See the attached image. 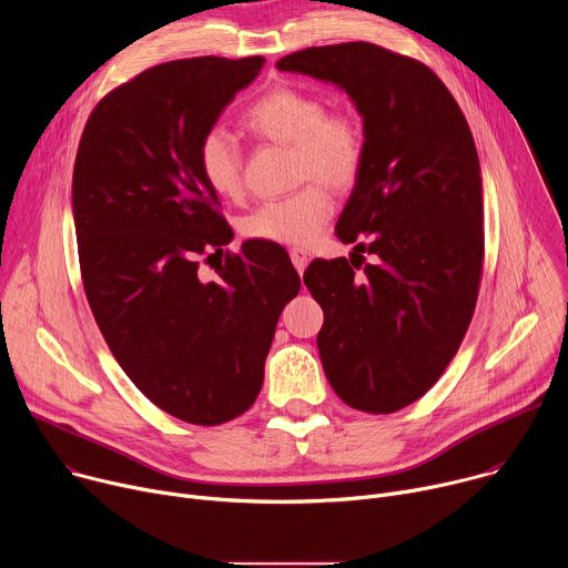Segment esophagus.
<instances>
[{"label":"esophagus","mask_w":568,"mask_h":568,"mask_svg":"<svg viewBox=\"0 0 568 568\" xmlns=\"http://www.w3.org/2000/svg\"><path fill=\"white\" fill-rule=\"evenodd\" d=\"M290 258H292L296 272L303 274L305 267H307V263H310V252H305V250H301V247H294V250H290Z\"/></svg>","instance_id":"34e87169"}]
</instances>
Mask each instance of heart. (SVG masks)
Returning a JSON list of instances; mask_svg holds the SVG:
<instances>
[{
    "mask_svg": "<svg viewBox=\"0 0 568 568\" xmlns=\"http://www.w3.org/2000/svg\"><path fill=\"white\" fill-rule=\"evenodd\" d=\"M247 130L294 148V182H307L294 193L267 200L242 220V233L276 245L307 247L335 211L326 181L335 189L351 186L364 164L366 139L355 114L326 112L310 92L276 88L261 97L242 119ZM197 166L206 184L226 200L242 195V156L224 130H209L197 145Z\"/></svg>",
    "mask_w": 568,
    "mask_h": 568,
    "instance_id": "obj_1",
    "label": "heart"
}]
</instances>
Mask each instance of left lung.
I'll return each mask as SVG.
<instances>
[{
  "label": "left lung",
  "mask_w": 568,
  "mask_h": 568,
  "mask_svg": "<svg viewBox=\"0 0 568 568\" xmlns=\"http://www.w3.org/2000/svg\"><path fill=\"white\" fill-rule=\"evenodd\" d=\"M281 71L342 88L366 154L337 237L376 261H312L303 283L323 310L316 346L353 409L393 414L423 397L456 355L483 270V182L469 125L423 62L371 42L310 47ZM352 263V256H351Z\"/></svg>",
  "instance_id": "8db88e82"
}]
</instances>
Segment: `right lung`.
I'll return each mask as SVG.
<instances>
[{
    "mask_svg": "<svg viewBox=\"0 0 568 568\" xmlns=\"http://www.w3.org/2000/svg\"><path fill=\"white\" fill-rule=\"evenodd\" d=\"M263 64L202 55L145 69L94 108L73 164L78 261L99 328L134 386L191 425L252 407L301 287L274 242L224 254L233 231L197 166L200 139ZM215 253L225 263L202 282L199 258Z\"/></svg>",
    "mask_w": 568,
    "mask_h": 568,
    "instance_id": "1",
    "label": "right lung"
}]
</instances>
